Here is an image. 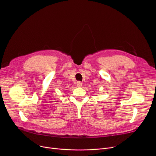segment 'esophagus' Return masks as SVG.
<instances>
[{"instance_id": "1", "label": "esophagus", "mask_w": 156, "mask_h": 156, "mask_svg": "<svg viewBox=\"0 0 156 156\" xmlns=\"http://www.w3.org/2000/svg\"><path fill=\"white\" fill-rule=\"evenodd\" d=\"M76 86L78 87H81V86H82V83H81V82H80V81H78L76 83Z\"/></svg>"}]
</instances>
